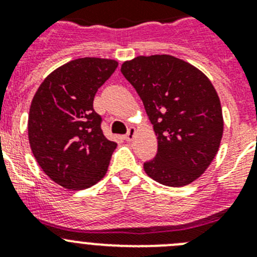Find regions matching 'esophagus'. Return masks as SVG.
I'll use <instances>...</instances> for the list:
<instances>
[{
    "label": "esophagus",
    "instance_id": "1",
    "mask_svg": "<svg viewBox=\"0 0 257 257\" xmlns=\"http://www.w3.org/2000/svg\"><path fill=\"white\" fill-rule=\"evenodd\" d=\"M135 135H136L135 127H130V128H128V131H127V134L123 136V138H124V140H127V142H133L134 138H135Z\"/></svg>",
    "mask_w": 257,
    "mask_h": 257
}]
</instances>
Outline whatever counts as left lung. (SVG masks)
<instances>
[{"label":"left lung","instance_id":"left-lung-1","mask_svg":"<svg viewBox=\"0 0 257 257\" xmlns=\"http://www.w3.org/2000/svg\"><path fill=\"white\" fill-rule=\"evenodd\" d=\"M121 72L143 100L157 135V154L144 163V171L167 187L197 180L217 154L224 131L210 79L171 55L138 56L124 61Z\"/></svg>","mask_w":257,"mask_h":257}]
</instances>
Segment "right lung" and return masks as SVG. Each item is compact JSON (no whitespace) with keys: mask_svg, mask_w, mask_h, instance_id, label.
<instances>
[{"mask_svg":"<svg viewBox=\"0 0 257 257\" xmlns=\"http://www.w3.org/2000/svg\"><path fill=\"white\" fill-rule=\"evenodd\" d=\"M117 67L113 59H76L51 72L33 96L28 117L32 153L63 188L86 189L108 171L117 144L104 136L92 104Z\"/></svg>","mask_w":257,"mask_h":257,"instance_id":"add662e5","label":"right lung"}]
</instances>
